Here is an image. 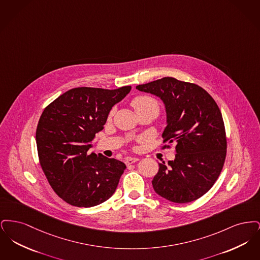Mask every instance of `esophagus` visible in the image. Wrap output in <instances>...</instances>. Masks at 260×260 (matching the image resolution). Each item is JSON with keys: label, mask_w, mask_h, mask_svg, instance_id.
I'll return each mask as SVG.
<instances>
[{"label": "esophagus", "mask_w": 260, "mask_h": 260, "mask_svg": "<svg viewBox=\"0 0 260 260\" xmlns=\"http://www.w3.org/2000/svg\"><path fill=\"white\" fill-rule=\"evenodd\" d=\"M137 161H138V158H135V157H127V158L125 159V164L128 166V165H132V164L136 162Z\"/></svg>", "instance_id": "34e87169"}]
</instances>
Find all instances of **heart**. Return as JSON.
Here are the masks:
<instances>
[{
    "label": "heart",
    "instance_id": "b5f03b06",
    "mask_svg": "<svg viewBox=\"0 0 260 260\" xmlns=\"http://www.w3.org/2000/svg\"><path fill=\"white\" fill-rule=\"evenodd\" d=\"M132 106L136 110V113L144 111V110H155L159 113V103L158 101L148 95H138L132 100Z\"/></svg>",
    "mask_w": 260,
    "mask_h": 260
}]
</instances>
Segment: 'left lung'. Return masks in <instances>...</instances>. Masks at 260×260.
Listing matches in <instances>:
<instances>
[{
    "label": "left lung",
    "instance_id": "1",
    "mask_svg": "<svg viewBox=\"0 0 260 260\" xmlns=\"http://www.w3.org/2000/svg\"><path fill=\"white\" fill-rule=\"evenodd\" d=\"M136 88L162 100L168 123L164 142L175 144V159L159 162L152 180L155 192L178 204L202 197L218 178L226 158L225 126L216 102L203 87L172 77Z\"/></svg>",
    "mask_w": 260,
    "mask_h": 260
}]
</instances>
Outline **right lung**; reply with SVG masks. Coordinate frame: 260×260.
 <instances>
[{
	"label": "right lung",
	"mask_w": 260,
	"mask_h": 260,
	"mask_svg": "<svg viewBox=\"0 0 260 260\" xmlns=\"http://www.w3.org/2000/svg\"><path fill=\"white\" fill-rule=\"evenodd\" d=\"M131 89L76 87L42 113L36 131L40 165L53 191L69 205L94 207L115 193L125 165L88 150L112 107Z\"/></svg>",
	"instance_id": "1"
}]
</instances>
